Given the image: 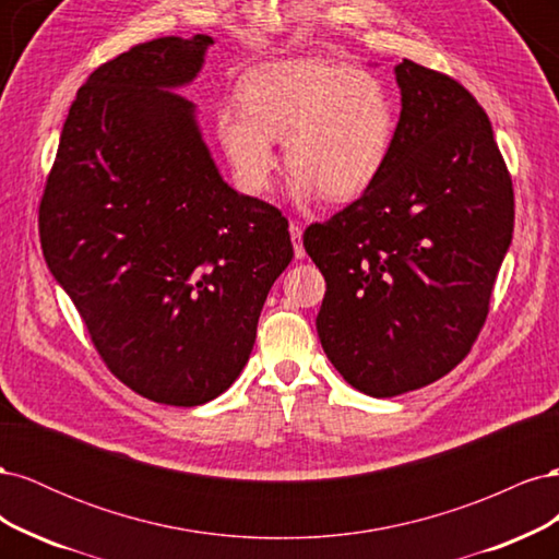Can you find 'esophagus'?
<instances>
[{"label":"esophagus","instance_id":"1","mask_svg":"<svg viewBox=\"0 0 559 559\" xmlns=\"http://www.w3.org/2000/svg\"><path fill=\"white\" fill-rule=\"evenodd\" d=\"M289 233H292V242H294V253L296 259H302L306 257V247H302V230L298 224H292L289 226Z\"/></svg>","mask_w":559,"mask_h":559}]
</instances>
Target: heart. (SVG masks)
Returning <instances> with one entry per match:
<instances>
[{
    "mask_svg": "<svg viewBox=\"0 0 559 559\" xmlns=\"http://www.w3.org/2000/svg\"><path fill=\"white\" fill-rule=\"evenodd\" d=\"M396 132L394 97L366 70L324 58H294L251 70L240 105L216 111V134L249 193H263L280 158L294 167L289 189L300 202L324 193L345 202L378 181Z\"/></svg>",
    "mask_w": 559,
    "mask_h": 559,
    "instance_id": "obj_1",
    "label": "heart"
}]
</instances>
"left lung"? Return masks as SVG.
I'll list each match as a JSON object with an SVG mask.
<instances>
[{
	"instance_id": "8db88e82",
	"label": "left lung",
	"mask_w": 559,
	"mask_h": 559,
	"mask_svg": "<svg viewBox=\"0 0 559 559\" xmlns=\"http://www.w3.org/2000/svg\"><path fill=\"white\" fill-rule=\"evenodd\" d=\"M394 74L401 116L382 175L302 235L326 280L321 347L376 399L427 386L466 357L515 218L511 175L476 97L413 60Z\"/></svg>"
}]
</instances>
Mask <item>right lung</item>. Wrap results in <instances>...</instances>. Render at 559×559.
I'll use <instances>...</instances> for the list:
<instances>
[{"label": "right lung", "instance_id": "add662e5", "mask_svg": "<svg viewBox=\"0 0 559 559\" xmlns=\"http://www.w3.org/2000/svg\"><path fill=\"white\" fill-rule=\"evenodd\" d=\"M207 35L132 46L88 76L39 205L48 270L99 357L140 396L193 408L238 380L289 222L224 181L195 105Z\"/></svg>", "mask_w": 559, "mask_h": 559}]
</instances>
